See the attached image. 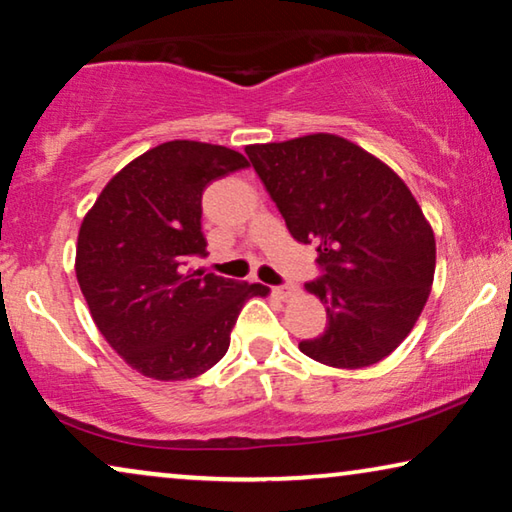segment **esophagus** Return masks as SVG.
Masks as SVG:
<instances>
[{"mask_svg":"<svg viewBox=\"0 0 512 512\" xmlns=\"http://www.w3.org/2000/svg\"><path fill=\"white\" fill-rule=\"evenodd\" d=\"M298 289L293 284H284V286H275V289H272V293H275L277 298H282V300H286V298H291L293 293H296Z\"/></svg>","mask_w":512,"mask_h":512,"instance_id":"esophagus-1","label":"esophagus"}]
</instances>
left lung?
<instances>
[{
  "instance_id": "left-lung-1",
  "label": "left lung",
  "mask_w": 512,
  "mask_h": 512,
  "mask_svg": "<svg viewBox=\"0 0 512 512\" xmlns=\"http://www.w3.org/2000/svg\"><path fill=\"white\" fill-rule=\"evenodd\" d=\"M247 156L293 240L317 244L324 333L300 352L356 370L389 356L415 326L436 272V237L387 163L331 132L251 144Z\"/></svg>"
}]
</instances>
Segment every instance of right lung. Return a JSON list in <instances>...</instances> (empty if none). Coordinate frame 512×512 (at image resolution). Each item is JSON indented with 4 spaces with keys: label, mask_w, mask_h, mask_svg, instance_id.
<instances>
[{
    "label": "right lung",
    "mask_w": 512,
    "mask_h": 512,
    "mask_svg": "<svg viewBox=\"0 0 512 512\" xmlns=\"http://www.w3.org/2000/svg\"><path fill=\"white\" fill-rule=\"evenodd\" d=\"M228 146L174 139L130 160L83 216L76 279L104 340L132 370L191 380L228 352L242 305L268 286L186 270L205 256L202 191L247 167Z\"/></svg>",
    "instance_id": "1"
}]
</instances>
